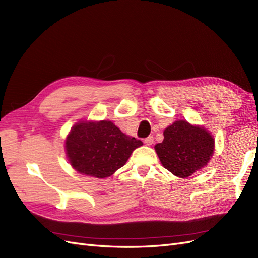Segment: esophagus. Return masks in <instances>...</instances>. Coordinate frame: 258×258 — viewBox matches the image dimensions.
I'll return each instance as SVG.
<instances>
[{"mask_svg": "<svg viewBox=\"0 0 258 258\" xmlns=\"http://www.w3.org/2000/svg\"><path fill=\"white\" fill-rule=\"evenodd\" d=\"M144 143L147 145V146H150V145L154 144V137L153 136H148L147 138H145Z\"/></svg>", "mask_w": 258, "mask_h": 258, "instance_id": "obj_1", "label": "esophagus"}]
</instances>
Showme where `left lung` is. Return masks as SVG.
I'll return each instance as SVG.
<instances>
[{"mask_svg":"<svg viewBox=\"0 0 258 258\" xmlns=\"http://www.w3.org/2000/svg\"><path fill=\"white\" fill-rule=\"evenodd\" d=\"M163 136L155 150L162 166L179 177H188L204 168L215 150L209 132L186 121H175L164 130Z\"/></svg>","mask_w":258,"mask_h":258,"instance_id":"obj_1","label":"left lung"}]
</instances>
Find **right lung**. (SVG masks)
<instances>
[{
    "label": "right lung",
    "mask_w": 258,
    "mask_h": 258,
    "mask_svg": "<svg viewBox=\"0 0 258 258\" xmlns=\"http://www.w3.org/2000/svg\"><path fill=\"white\" fill-rule=\"evenodd\" d=\"M142 145V141L125 135L111 121H83L72 127L65 149L77 172L103 179L122 168Z\"/></svg>",
    "instance_id": "right-lung-1"
}]
</instances>
